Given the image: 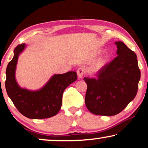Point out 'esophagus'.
Instances as JSON below:
<instances>
[{"label":"esophagus","mask_w":148,"mask_h":148,"mask_svg":"<svg viewBox=\"0 0 148 148\" xmlns=\"http://www.w3.org/2000/svg\"><path fill=\"white\" fill-rule=\"evenodd\" d=\"M77 76H78V78L79 79H82L83 77L84 76V74H85V69L84 68L82 67H79L77 71Z\"/></svg>","instance_id":"obj_1"}]
</instances>
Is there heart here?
<instances>
[{
  "instance_id": "heart-1",
  "label": "heart",
  "mask_w": 148,
  "mask_h": 148,
  "mask_svg": "<svg viewBox=\"0 0 148 148\" xmlns=\"http://www.w3.org/2000/svg\"><path fill=\"white\" fill-rule=\"evenodd\" d=\"M99 53H100V52H98V54H99ZM108 59H109V56H105V57H104V59H103V60H102V61H101V62H100V63L98 64L96 66H95V68H98V66H100V65H102V64L105 63V62H106Z\"/></svg>"
}]
</instances>
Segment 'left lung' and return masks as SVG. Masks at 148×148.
<instances>
[{"label": "left lung", "mask_w": 148, "mask_h": 148, "mask_svg": "<svg viewBox=\"0 0 148 148\" xmlns=\"http://www.w3.org/2000/svg\"><path fill=\"white\" fill-rule=\"evenodd\" d=\"M117 56L101 68L95 77H84L88 88L85 102L96 115L114 116L135 98L141 72L137 55L122 42H115Z\"/></svg>", "instance_id": "1"}]
</instances>
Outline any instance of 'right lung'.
Returning <instances> with one entry per match:
<instances>
[{
	"label": "right lung",
	"mask_w": 148,
	"mask_h": 148,
	"mask_svg": "<svg viewBox=\"0 0 148 148\" xmlns=\"http://www.w3.org/2000/svg\"><path fill=\"white\" fill-rule=\"evenodd\" d=\"M26 45L22 44L14 49L13 59L6 70L5 88L8 96L20 113L27 118L42 119L50 118L59 112L64 90L77 80V73L69 71L54 74L48 82L38 90H29L19 86L15 78V71L19 54Z\"/></svg>",
	"instance_id": "right-lung-1"
}]
</instances>
